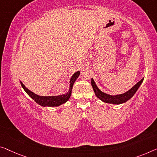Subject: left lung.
<instances>
[{
  "instance_id": "left-lung-1",
  "label": "left lung",
  "mask_w": 157,
  "mask_h": 157,
  "mask_svg": "<svg viewBox=\"0 0 157 157\" xmlns=\"http://www.w3.org/2000/svg\"><path fill=\"white\" fill-rule=\"evenodd\" d=\"M143 80L144 78H142L141 80L138 82L136 85L133 86L130 90L128 91V92L118 95H110L101 92V91L97 87V85H96L94 81V79L92 78V81H91V83H92V86L94 90V92L95 93V95L97 96V97L99 98L100 100H101L102 101H104L105 103H108V104H121L128 101V100L133 97V95L135 94V92H137V90H138V88L140 87V86L141 85V84L142 83Z\"/></svg>"
}]
</instances>
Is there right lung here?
Wrapping results in <instances>:
<instances>
[{
    "label": "right lung",
    "mask_w": 157,
    "mask_h": 157,
    "mask_svg": "<svg viewBox=\"0 0 157 157\" xmlns=\"http://www.w3.org/2000/svg\"><path fill=\"white\" fill-rule=\"evenodd\" d=\"M80 75V72L78 71L75 72L73 75L72 76L70 80V89L69 91L67 92L65 94L62 95H58V96H49V97H44V96H39L34 94V92H31V91L28 90V89L25 86L22 82L20 81L21 85L22 87L24 89V90L26 92L28 95L32 98V99H34L37 104L40 105L41 106H58L60 105L64 104L66 101H68L71 96L72 90V86H73L75 82Z\"/></svg>",
    "instance_id": "1"
}]
</instances>
